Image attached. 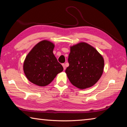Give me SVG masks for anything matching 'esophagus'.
<instances>
[{
  "label": "esophagus",
  "instance_id": "34e87169",
  "mask_svg": "<svg viewBox=\"0 0 127 127\" xmlns=\"http://www.w3.org/2000/svg\"><path fill=\"white\" fill-rule=\"evenodd\" d=\"M62 65H63V69H64V70H65V64H62Z\"/></svg>",
  "mask_w": 127,
  "mask_h": 127
}]
</instances>
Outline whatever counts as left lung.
<instances>
[{
    "instance_id": "obj_1",
    "label": "left lung",
    "mask_w": 127,
    "mask_h": 127,
    "mask_svg": "<svg viewBox=\"0 0 127 127\" xmlns=\"http://www.w3.org/2000/svg\"><path fill=\"white\" fill-rule=\"evenodd\" d=\"M69 65L65 73L72 84L83 90L92 87L101 77L104 66L102 56L96 49L84 42L70 46Z\"/></svg>"
}]
</instances>
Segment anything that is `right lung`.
<instances>
[{"label":"right lung","instance_id":"right-lung-1","mask_svg":"<svg viewBox=\"0 0 127 127\" xmlns=\"http://www.w3.org/2000/svg\"><path fill=\"white\" fill-rule=\"evenodd\" d=\"M54 44L42 40L32 49L26 57L23 71L27 78L38 86H45L53 81L63 67L53 54Z\"/></svg>","mask_w":127,"mask_h":127}]
</instances>
